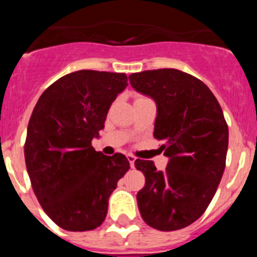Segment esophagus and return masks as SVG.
Here are the masks:
<instances>
[{
	"label": "esophagus",
	"instance_id": "obj_1",
	"mask_svg": "<svg viewBox=\"0 0 257 257\" xmlns=\"http://www.w3.org/2000/svg\"><path fill=\"white\" fill-rule=\"evenodd\" d=\"M127 160H128V162H130V166L134 169V167H135V160H136L135 157H134L133 154H128V156H127Z\"/></svg>",
	"mask_w": 257,
	"mask_h": 257
}]
</instances>
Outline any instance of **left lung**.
Here are the masks:
<instances>
[{"mask_svg":"<svg viewBox=\"0 0 257 257\" xmlns=\"http://www.w3.org/2000/svg\"><path fill=\"white\" fill-rule=\"evenodd\" d=\"M128 79L156 103L154 138L169 158L165 171L135 161L145 176L136 196L140 215L158 230L183 229L205 212L225 169L229 133L221 106L205 83L181 70H144Z\"/></svg>","mask_w":257,"mask_h":257,"instance_id":"obj_1","label":"left lung"}]
</instances>
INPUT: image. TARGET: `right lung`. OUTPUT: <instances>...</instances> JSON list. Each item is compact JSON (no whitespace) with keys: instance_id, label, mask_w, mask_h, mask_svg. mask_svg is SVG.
I'll list each match as a JSON object with an SVG mask.
<instances>
[{"instance_id":"obj_1","label":"right lung","mask_w":257,"mask_h":257,"mask_svg":"<svg viewBox=\"0 0 257 257\" xmlns=\"http://www.w3.org/2000/svg\"><path fill=\"white\" fill-rule=\"evenodd\" d=\"M126 86L124 73L77 70L47 87L33 109L24 145L27 171L47 216L65 230L101 225L109 197L130 169L123 154L104 156L91 147Z\"/></svg>"}]
</instances>
